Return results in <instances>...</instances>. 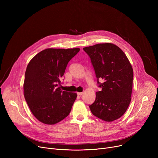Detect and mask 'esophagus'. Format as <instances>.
<instances>
[{
  "instance_id": "1",
  "label": "esophagus",
  "mask_w": 158,
  "mask_h": 158,
  "mask_svg": "<svg viewBox=\"0 0 158 158\" xmlns=\"http://www.w3.org/2000/svg\"><path fill=\"white\" fill-rule=\"evenodd\" d=\"M82 94H83V93H82V92H77V95H79V96H81V95H82Z\"/></svg>"
}]
</instances>
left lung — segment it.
I'll return each instance as SVG.
<instances>
[{"instance_id": "8db88e82", "label": "left lung", "mask_w": 158, "mask_h": 158, "mask_svg": "<svg viewBox=\"0 0 158 158\" xmlns=\"http://www.w3.org/2000/svg\"><path fill=\"white\" fill-rule=\"evenodd\" d=\"M89 56L101 91L89 106L92 114L102 120L120 118L131 100L133 70L126 55L113 44H99L83 48ZM103 79L101 84L98 81Z\"/></svg>"}]
</instances>
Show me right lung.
<instances>
[{
  "label": "right lung",
  "mask_w": 158,
  "mask_h": 158,
  "mask_svg": "<svg viewBox=\"0 0 158 158\" xmlns=\"http://www.w3.org/2000/svg\"><path fill=\"white\" fill-rule=\"evenodd\" d=\"M80 48H47L29 63L25 73V99L41 122L53 125L69 114L77 94L61 90L66 66Z\"/></svg>",
  "instance_id": "1"
}]
</instances>
